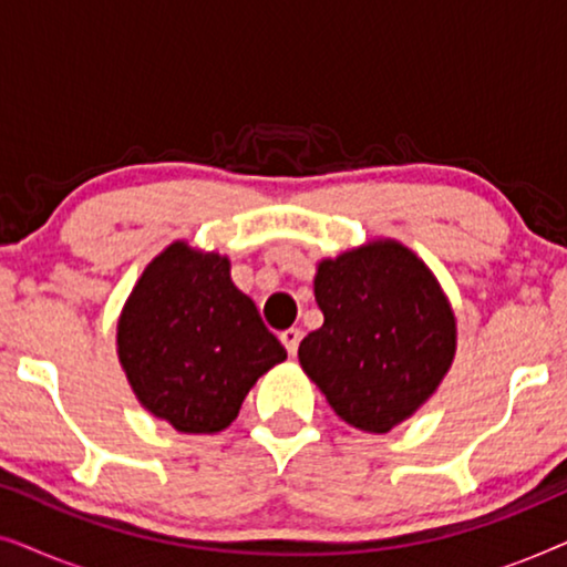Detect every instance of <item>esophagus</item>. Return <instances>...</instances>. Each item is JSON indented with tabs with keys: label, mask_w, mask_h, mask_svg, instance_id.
Masks as SVG:
<instances>
[{
	"label": "esophagus",
	"mask_w": 567,
	"mask_h": 567,
	"mask_svg": "<svg viewBox=\"0 0 567 567\" xmlns=\"http://www.w3.org/2000/svg\"><path fill=\"white\" fill-rule=\"evenodd\" d=\"M281 343H284L286 351H289V355H297L299 343H301V330H297V328L284 330L281 332Z\"/></svg>",
	"instance_id": "1"
}]
</instances>
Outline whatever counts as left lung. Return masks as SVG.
I'll list each match as a JSON object with an SVG mask.
<instances>
[{"label":"left lung","mask_w":567,"mask_h":567,"mask_svg":"<svg viewBox=\"0 0 567 567\" xmlns=\"http://www.w3.org/2000/svg\"><path fill=\"white\" fill-rule=\"evenodd\" d=\"M320 330L299 346L305 374L353 429L386 433L446 377L456 317L436 276L405 245L374 239L317 266Z\"/></svg>","instance_id":"8db88e82"}]
</instances>
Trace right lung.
<instances>
[{"instance_id":"add662e5","label":"right lung","mask_w":567,"mask_h":567,"mask_svg":"<svg viewBox=\"0 0 567 567\" xmlns=\"http://www.w3.org/2000/svg\"><path fill=\"white\" fill-rule=\"evenodd\" d=\"M286 359L229 258L188 243L144 268L118 320V361L136 400L181 433L235 421L250 386Z\"/></svg>"}]
</instances>
